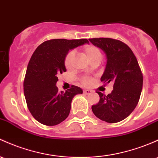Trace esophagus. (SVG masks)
Listing matches in <instances>:
<instances>
[{
	"label": "esophagus",
	"instance_id": "34e87169",
	"mask_svg": "<svg viewBox=\"0 0 158 158\" xmlns=\"http://www.w3.org/2000/svg\"><path fill=\"white\" fill-rule=\"evenodd\" d=\"M83 92H84V94H89L92 92V91L89 89H85L84 91H83Z\"/></svg>",
	"mask_w": 158,
	"mask_h": 158
}]
</instances>
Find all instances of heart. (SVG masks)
I'll use <instances>...</instances> for the list:
<instances>
[{
	"label": "heart",
	"instance_id": "obj_1",
	"mask_svg": "<svg viewBox=\"0 0 158 158\" xmlns=\"http://www.w3.org/2000/svg\"><path fill=\"white\" fill-rule=\"evenodd\" d=\"M82 52L91 63L100 62L102 58V52L100 49L98 47H97L96 46H94V45L90 44L84 46L82 48ZM74 58H75V55H74L73 52L71 51L67 53L64 59V65L66 68L68 69V70L72 68ZM91 82V79L88 76H85L82 79V83L85 85H88Z\"/></svg>",
	"mask_w": 158,
	"mask_h": 158
}]
</instances>
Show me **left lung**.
Masks as SVG:
<instances>
[{
	"instance_id": "1",
	"label": "left lung",
	"mask_w": 158,
	"mask_h": 158,
	"mask_svg": "<svg viewBox=\"0 0 158 158\" xmlns=\"http://www.w3.org/2000/svg\"><path fill=\"white\" fill-rule=\"evenodd\" d=\"M89 41L104 52L106 65L101 82H113L108 95L97 91L98 104L91 106L93 113L100 120L116 123L124 120L134 110L139 100L143 78L136 56L127 45L111 38H93Z\"/></svg>"
}]
</instances>
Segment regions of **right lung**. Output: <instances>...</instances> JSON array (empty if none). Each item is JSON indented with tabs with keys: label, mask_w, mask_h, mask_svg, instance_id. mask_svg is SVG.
I'll return each mask as SVG.
<instances>
[{
	"label": "right lung",
	"mask_w": 158,
	"mask_h": 158,
	"mask_svg": "<svg viewBox=\"0 0 158 158\" xmlns=\"http://www.w3.org/2000/svg\"><path fill=\"white\" fill-rule=\"evenodd\" d=\"M87 39H54L43 42L34 51L27 67L24 94L33 117L41 124L54 126L64 121L74 96L82 94L77 86L58 91V75L66 72L64 59L69 50L88 43Z\"/></svg>",
	"instance_id": "obj_1"
}]
</instances>
